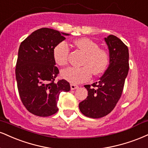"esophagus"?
<instances>
[{
	"instance_id": "obj_1",
	"label": "esophagus",
	"mask_w": 148,
	"mask_h": 148,
	"mask_svg": "<svg viewBox=\"0 0 148 148\" xmlns=\"http://www.w3.org/2000/svg\"><path fill=\"white\" fill-rule=\"evenodd\" d=\"M70 88H71V90H76V89L79 88V86L75 85V84H71L70 85Z\"/></svg>"
}]
</instances>
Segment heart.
I'll return each mask as SVG.
<instances>
[{"label": "heart", "mask_w": 148, "mask_h": 148, "mask_svg": "<svg viewBox=\"0 0 148 148\" xmlns=\"http://www.w3.org/2000/svg\"><path fill=\"white\" fill-rule=\"evenodd\" d=\"M74 45L84 54L81 65L82 67H69L61 71L60 75L64 79L74 84L83 83L90 79L92 73L98 75L104 72L109 64L108 51L99 46L91 39L79 38L74 40ZM69 47L67 42H60L53 50V57L57 65L65 66L68 63Z\"/></svg>", "instance_id": "obj_1"}]
</instances>
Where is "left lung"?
<instances>
[{"mask_svg": "<svg viewBox=\"0 0 148 148\" xmlns=\"http://www.w3.org/2000/svg\"><path fill=\"white\" fill-rule=\"evenodd\" d=\"M105 40L109 49V66L99 81L84 85L88 96L79 103L80 111L90 118H101L112 111L121 97L129 71L127 45L114 35H109Z\"/></svg>", "mask_w": 148, "mask_h": 148, "instance_id": "1", "label": "left lung"}]
</instances>
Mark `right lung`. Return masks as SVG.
I'll use <instances>...</instances> for the list:
<instances>
[{"mask_svg": "<svg viewBox=\"0 0 148 148\" xmlns=\"http://www.w3.org/2000/svg\"><path fill=\"white\" fill-rule=\"evenodd\" d=\"M68 34L49 28L36 30L21 42L16 65L19 96L30 113L49 116L58 112L57 103L61 92H69L65 80L55 79L59 74L53 57L56 45Z\"/></svg>", "mask_w": 148, "mask_h": 148, "instance_id": "1", "label": "right lung"}]
</instances>
